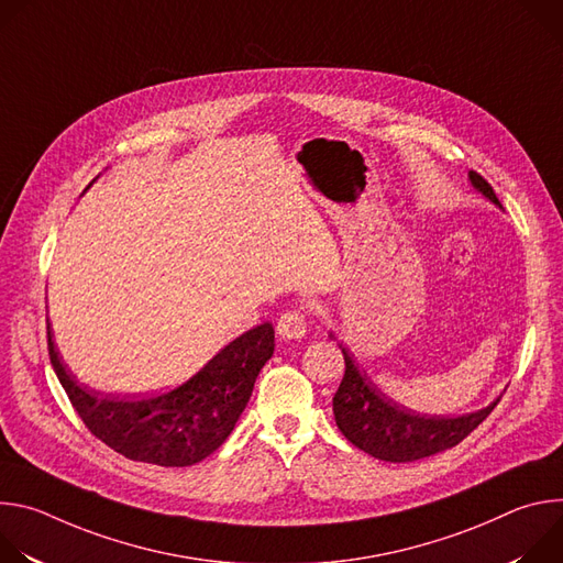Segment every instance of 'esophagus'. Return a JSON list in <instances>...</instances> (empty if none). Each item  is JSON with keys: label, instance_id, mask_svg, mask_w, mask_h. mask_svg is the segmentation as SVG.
I'll return each instance as SVG.
<instances>
[{"label": "esophagus", "instance_id": "esophagus-1", "mask_svg": "<svg viewBox=\"0 0 563 563\" xmlns=\"http://www.w3.org/2000/svg\"><path fill=\"white\" fill-rule=\"evenodd\" d=\"M276 332L283 341H296L302 339L307 332V323H305V313L302 311H285L278 318Z\"/></svg>", "mask_w": 563, "mask_h": 563}]
</instances>
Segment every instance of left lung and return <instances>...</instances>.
<instances>
[{"instance_id":"8db88e82","label":"left lung","mask_w":563,"mask_h":563,"mask_svg":"<svg viewBox=\"0 0 563 563\" xmlns=\"http://www.w3.org/2000/svg\"><path fill=\"white\" fill-rule=\"evenodd\" d=\"M467 180L486 200L504 209L493 187L478 174L470 172ZM330 336L334 339V334ZM339 347L345 356V376L332 400L336 426L350 443L380 461L408 463L454 448L481 421H486L501 398L497 396L490 406L461 417L417 415L385 396L356 363L354 354L343 343Z\"/></svg>"}]
</instances>
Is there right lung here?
<instances>
[{
	"mask_svg": "<svg viewBox=\"0 0 563 563\" xmlns=\"http://www.w3.org/2000/svg\"><path fill=\"white\" fill-rule=\"evenodd\" d=\"M46 334L51 365L91 434L131 461L163 467L194 465L224 443L274 354V328L263 323L224 345L183 385L148 398H118L79 383L59 356L51 323Z\"/></svg>",
	"mask_w": 563,
	"mask_h": 563,
	"instance_id": "obj_1",
	"label": "right lung"
}]
</instances>
